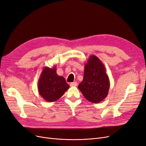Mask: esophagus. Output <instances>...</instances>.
<instances>
[{
	"label": "esophagus",
	"instance_id": "obj_1",
	"mask_svg": "<svg viewBox=\"0 0 146 146\" xmlns=\"http://www.w3.org/2000/svg\"><path fill=\"white\" fill-rule=\"evenodd\" d=\"M77 82H72V83L70 84V86H77Z\"/></svg>",
	"mask_w": 146,
	"mask_h": 146
}]
</instances>
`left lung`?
Here are the masks:
<instances>
[{"label":"left lung","instance_id":"obj_1","mask_svg":"<svg viewBox=\"0 0 146 146\" xmlns=\"http://www.w3.org/2000/svg\"><path fill=\"white\" fill-rule=\"evenodd\" d=\"M78 88L84 97L93 103L101 102L108 95L109 78L103 63L96 55H91L86 62L84 79Z\"/></svg>","mask_w":146,"mask_h":146}]
</instances>
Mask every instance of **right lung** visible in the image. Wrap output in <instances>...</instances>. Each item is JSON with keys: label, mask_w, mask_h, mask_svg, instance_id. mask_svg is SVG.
Returning <instances> with one entry per match:
<instances>
[{"label": "right lung", "mask_w": 146, "mask_h": 146, "mask_svg": "<svg viewBox=\"0 0 146 146\" xmlns=\"http://www.w3.org/2000/svg\"><path fill=\"white\" fill-rule=\"evenodd\" d=\"M55 66L52 68L43 67L38 80L37 89L40 96L48 102L60 98L69 88L64 77L56 73Z\"/></svg>", "instance_id": "1"}]
</instances>
